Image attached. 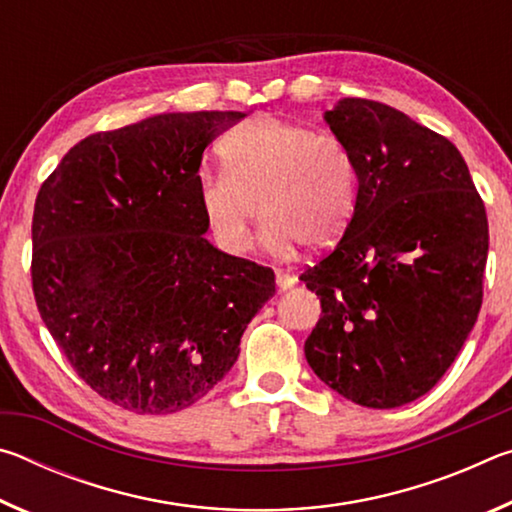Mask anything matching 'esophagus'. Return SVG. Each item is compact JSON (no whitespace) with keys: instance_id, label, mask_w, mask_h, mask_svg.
<instances>
[{"instance_id":"obj_1","label":"esophagus","mask_w":512,"mask_h":512,"mask_svg":"<svg viewBox=\"0 0 512 512\" xmlns=\"http://www.w3.org/2000/svg\"><path fill=\"white\" fill-rule=\"evenodd\" d=\"M275 282H277V287H280L282 291H287V289H291L293 284H296L298 280L293 275H289V273H284V271H277V275H275Z\"/></svg>"}]
</instances>
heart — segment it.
I'll return each instance as SVG.
<instances>
[{
  "instance_id": "1",
  "label": "heart",
  "mask_w": 512,
  "mask_h": 512,
  "mask_svg": "<svg viewBox=\"0 0 512 512\" xmlns=\"http://www.w3.org/2000/svg\"><path fill=\"white\" fill-rule=\"evenodd\" d=\"M221 160L225 171L198 183V203L225 253L244 255L250 248L259 205L266 214L262 241L277 255L298 244L325 250L348 230L357 207V167L339 137L262 115L225 137Z\"/></svg>"
}]
</instances>
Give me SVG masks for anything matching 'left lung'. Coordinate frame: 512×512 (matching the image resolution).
<instances>
[{
	"label": "left lung",
	"mask_w": 512,
	"mask_h": 512,
	"mask_svg": "<svg viewBox=\"0 0 512 512\" xmlns=\"http://www.w3.org/2000/svg\"><path fill=\"white\" fill-rule=\"evenodd\" d=\"M325 121L352 153L359 192L339 244L300 275L323 309L305 357L345 400L395 409L431 391L472 332L488 216L447 137L359 97Z\"/></svg>",
	"instance_id": "1"
}]
</instances>
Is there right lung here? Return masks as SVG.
Segmentation results:
<instances>
[{
    "instance_id": "add662e5",
    "label": "right lung",
    "mask_w": 512,
    "mask_h": 512,
    "mask_svg": "<svg viewBox=\"0 0 512 512\" xmlns=\"http://www.w3.org/2000/svg\"><path fill=\"white\" fill-rule=\"evenodd\" d=\"M244 112H167L85 137L33 207L31 287L85 384L133 413H176L228 375L271 268L203 235L198 169Z\"/></svg>"
}]
</instances>
